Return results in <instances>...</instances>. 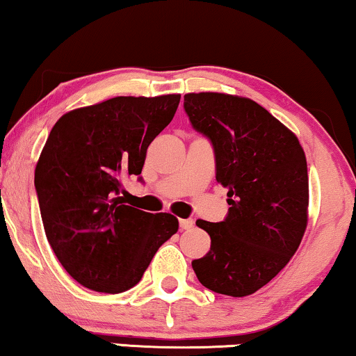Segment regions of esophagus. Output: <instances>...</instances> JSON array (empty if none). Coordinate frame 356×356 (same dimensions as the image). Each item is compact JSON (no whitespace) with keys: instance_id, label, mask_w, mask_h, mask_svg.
Masks as SVG:
<instances>
[{"instance_id":"esophagus-1","label":"esophagus","mask_w":356,"mask_h":356,"mask_svg":"<svg viewBox=\"0 0 356 356\" xmlns=\"http://www.w3.org/2000/svg\"><path fill=\"white\" fill-rule=\"evenodd\" d=\"M179 227H181V230H191L193 227V220L192 218H181L179 220Z\"/></svg>"}]
</instances>
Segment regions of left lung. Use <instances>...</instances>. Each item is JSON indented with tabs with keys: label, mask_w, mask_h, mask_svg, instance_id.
<instances>
[{
	"label": "left lung",
	"mask_w": 356,
	"mask_h": 356,
	"mask_svg": "<svg viewBox=\"0 0 356 356\" xmlns=\"http://www.w3.org/2000/svg\"><path fill=\"white\" fill-rule=\"evenodd\" d=\"M197 133L210 139L217 182L228 188L223 222L197 220L210 251L192 268L207 289L245 298L266 286L298 251L307 227V161L296 134L250 98L184 97Z\"/></svg>",
	"instance_id": "8db88e82"
}]
</instances>
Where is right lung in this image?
Masks as SVG:
<instances>
[{
    "label": "right lung",
    "mask_w": 356,
    "mask_h": 356,
    "mask_svg": "<svg viewBox=\"0 0 356 356\" xmlns=\"http://www.w3.org/2000/svg\"><path fill=\"white\" fill-rule=\"evenodd\" d=\"M179 102L181 95L115 97L54 124L34 186L49 245L79 284L108 294L131 289L179 230L174 215L147 213L121 197L123 179L141 174L147 146Z\"/></svg>",
    "instance_id": "right-lung-1"
}]
</instances>
